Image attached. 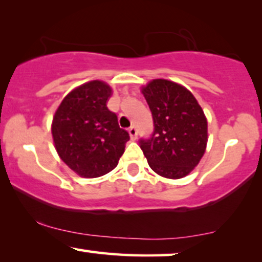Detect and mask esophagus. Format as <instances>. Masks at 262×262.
Masks as SVG:
<instances>
[{"mask_svg": "<svg viewBox=\"0 0 262 262\" xmlns=\"http://www.w3.org/2000/svg\"><path fill=\"white\" fill-rule=\"evenodd\" d=\"M129 135H130V138H132V140H137V138H138V130H137V128L134 127H130L129 128Z\"/></svg>", "mask_w": 262, "mask_h": 262, "instance_id": "obj_1", "label": "esophagus"}]
</instances>
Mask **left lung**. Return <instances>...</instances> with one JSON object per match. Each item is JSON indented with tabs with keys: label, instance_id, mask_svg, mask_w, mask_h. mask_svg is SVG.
Returning <instances> with one entry per match:
<instances>
[{
	"label": "left lung",
	"instance_id": "8db88e82",
	"mask_svg": "<svg viewBox=\"0 0 262 262\" xmlns=\"http://www.w3.org/2000/svg\"><path fill=\"white\" fill-rule=\"evenodd\" d=\"M141 93L155 122L152 138L140 141L149 167L165 179L186 177L206 151L204 110L189 90L171 80L153 79L141 87Z\"/></svg>",
	"mask_w": 262,
	"mask_h": 262
}]
</instances>
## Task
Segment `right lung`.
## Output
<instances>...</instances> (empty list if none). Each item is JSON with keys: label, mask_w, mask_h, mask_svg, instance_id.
Segmentation results:
<instances>
[{"label": "right lung", "mask_w": 262, "mask_h": 262, "mask_svg": "<svg viewBox=\"0 0 262 262\" xmlns=\"http://www.w3.org/2000/svg\"><path fill=\"white\" fill-rule=\"evenodd\" d=\"M109 83L92 80L75 87L55 111L51 123L56 151L69 169L83 179H96L117 166L129 134L107 109Z\"/></svg>", "instance_id": "add662e5"}]
</instances>
